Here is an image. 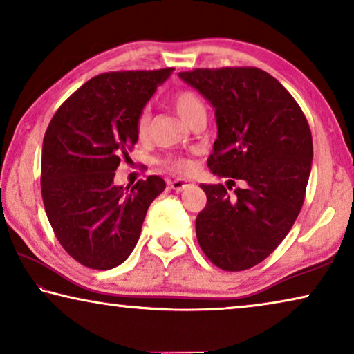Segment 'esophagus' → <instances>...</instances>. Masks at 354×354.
<instances>
[{
  "label": "esophagus",
  "mask_w": 354,
  "mask_h": 354,
  "mask_svg": "<svg viewBox=\"0 0 354 354\" xmlns=\"http://www.w3.org/2000/svg\"><path fill=\"white\" fill-rule=\"evenodd\" d=\"M167 184L168 187L173 189V191H183V189L192 186V183L186 181V179H170Z\"/></svg>",
  "instance_id": "1"
}]
</instances>
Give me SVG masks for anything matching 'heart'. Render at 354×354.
<instances>
[{"instance_id": "heart-1", "label": "heart", "mask_w": 354, "mask_h": 354, "mask_svg": "<svg viewBox=\"0 0 354 354\" xmlns=\"http://www.w3.org/2000/svg\"><path fill=\"white\" fill-rule=\"evenodd\" d=\"M171 103L173 106H175L176 113L181 115L186 122H191L197 114L205 113V104L202 102V98L198 97L197 92L191 91V88H179V91L171 95ZM147 125H149V113L143 109L138 114V118H136L135 124L136 135H138L140 140H143L146 136ZM160 165L173 173L183 175V173H189L192 170L194 162L183 156H167L160 159Z\"/></svg>"}]
</instances>
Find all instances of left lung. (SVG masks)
I'll return each instance as SVG.
<instances>
[{"instance_id":"8db88e82","label":"left lung","mask_w":354,"mask_h":354,"mask_svg":"<svg viewBox=\"0 0 354 354\" xmlns=\"http://www.w3.org/2000/svg\"><path fill=\"white\" fill-rule=\"evenodd\" d=\"M179 77L213 104L218 140L200 184L207 205L195 219L198 245L216 267L241 272L267 259L302 209L312 170L307 118L275 77L254 66L195 68ZM245 186L230 194L234 181Z\"/></svg>"}]
</instances>
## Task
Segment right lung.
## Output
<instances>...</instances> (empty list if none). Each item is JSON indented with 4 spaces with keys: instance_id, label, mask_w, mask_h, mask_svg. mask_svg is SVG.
<instances>
[{
    "instance_id": "obj_1",
    "label": "right lung",
    "mask_w": 354,
    "mask_h": 354,
    "mask_svg": "<svg viewBox=\"0 0 354 354\" xmlns=\"http://www.w3.org/2000/svg\"><path fill=\"white\" fill-rule=\"evenodd\" d=\"M171 71L95 76L63 102L46 130L41 194L47 219L63 250L93 270H109L130 256L147 208L165 189L156 175L131 191L113 179L138 141L136 118Z\"/></svg>"
}]
</instances>
